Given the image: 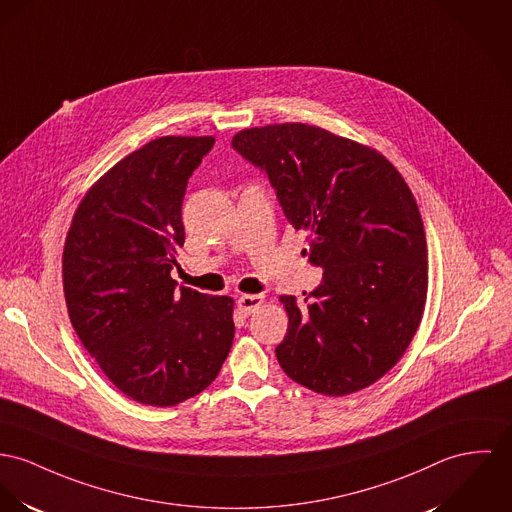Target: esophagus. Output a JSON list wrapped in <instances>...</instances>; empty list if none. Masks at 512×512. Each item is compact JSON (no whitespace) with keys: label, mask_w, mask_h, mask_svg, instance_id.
Listing matches in <instances>:
<instances>
[{"label":"esophagus","mask_w":512,"mask_h":512,"mask_svg":"<svg viewBox=\"0 0 512 512\" xmlns=\"http://www.w3.org/2000/svg\"><path fill=\"white\" fill-rule=\"evenodd\" d=\"M263 302H265V296L261 294H245L237 300V310L239 314L251 315L259 306H263Z\"/></svg>","instance_id":"34e87169"}]
</instances>
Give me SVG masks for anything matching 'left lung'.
Masks as SVG:
<instances>
[{
	"label": "left lung",
	"instance_id": "1",
	"mask_svg": "<svg viewBox=\"0 0 512 512\" xmlns=\"http://www.w3.org/2000/svg\"><path fill=\"white\" fill-rule=\"evenodd\" d=\"M261 167L294 230L308 232L323 280L288 314L276 358L315 394L378 382L413 341L427 302L421 212L401 173L374 148L304 122L245 128L232 140Z\"/></svg>",
	"mask_w": 512,
	"mask_h": 512
}]
</instances>
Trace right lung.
Returning a JSON list of instances; mask_svg holds the SVG:
<instances>
[{
  "label": "right lung",
  "mask_w": 512,
  "mask_h": 512,
  "mask_svg": "<svg viewBox=\"0 0 512 512\" xmlns=\"http://www.w3.org/2000/svg\"><path fill=\"white\" fill-rule=\"evenodd\" d=\"M212 136H161L85 193L62 255L81 345L130 399L171 407L206 390L234 343V300L175 288L181 206Z\"/></svg>",
  "instance_id": "right-lung-1"
}]
</instances>
